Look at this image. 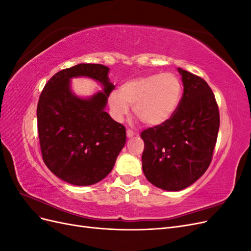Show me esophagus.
Returning a JSON list of instances; mask_svg holds the SVG:
<instances>
[{
    "instance_id": "esophagus-1",
    "label": "esophagus",
    "mask_w": 251,
    "mask_h": 251,
    "mask_svg": "<svg viewBox=\"0 0 251 251\" xmlns=\"http://www.w3.org/2000/svg\"><path fill=\"white\" fill-rule=\"evenodd\" d=\"M136 134L133 132V131H131V130H126V137L127 138H132V137H134Z\"/></svg>"
}]
</instances>
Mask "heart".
I'll list each match as a JSON object with an SVG mask.
<instances>
[{"label": "heart", "instance_id": "1", "mask_svg": "<svg viewBox=\"0 0 251 251\" xmlns=\"http://www.w3.org/2000/svg\"><path fill=\"white\" fill-rule=\"evenodd\" d=\"M182 82L172 72L144 75L123 83L109 95L113 116L123 120L133 105V112L144 125L160 126L170 120L181 102Z\"/></svg>", "mask_w": 251, "mask_h": 251}]
</instances>
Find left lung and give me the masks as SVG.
<instances>
[{
    "label": "left lung",
    "instance_id": "1",
    "mask_svg": "<svg viewBox=\"0 0 251 251\" xmlns=\"http://www.w3.org/2000/svg\"><path fill=\"white\" fill-rule=\"evenodd\" d=\"M183 95L166 123L141 133L142 170L151 184L176 192L192 185L206 172L217 142L220 114L207 82L181 68Z\"/></svg>",
    "mask_w": 251,
    "mask_h": 251
}]
</instances>
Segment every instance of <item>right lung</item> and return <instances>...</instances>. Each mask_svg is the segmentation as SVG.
Segmentation results:
<instances>
[{
    "mask_svg": "<svg viewBox=\"0 0 251 251\" xmlns=\"http://www.w3.org/2000/svg\"><path fill=\"white\" fill-rule=\"evenodd\" d=\"M109 70L100 64H79L59 71L37 103L43 160L56 177L73 185H92L107 177L126 144V127L104 111L115 88ZM82 76L100 82L103 91L89 99L75 96L71 79Z\"/></svg>",
    "mask_w": 251,
    "mask_h": 251,
    "instance_id": "1",
    "label": "right lung"
}]
</instances>
